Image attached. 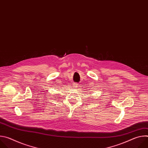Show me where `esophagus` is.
Listing matches in <instances>:
<instances>
[{
  "label": "esophagus",
  "mask_w": 148,
  "mask_h": 148,
  "mask_svg": "<svg viewBox=\"0 0 148 148\" xmlns=\"http://www.w3.org/2000/svg\"><path fill=\"white\" fill-rule=\"evenodd\" d=\"M80 86H81V84H78V83H75V84H74V85L73 87L76 89V88H78Z\"/></svg>",
  "instance_id": "34e87169"
}]
</instances>
